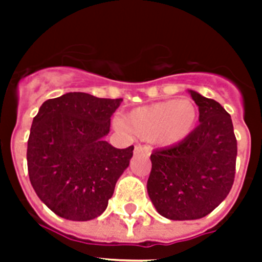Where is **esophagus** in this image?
<instances>
[{
	"label": "esophagus",
	"mask_w": 262,
	"mask_h": 262,
	"mask_svg": "<svg viewBox=\"0 0 262 262\" xmlns=\"http://www.w3.org/2000/svg\"><path fill=\"white\" fill-rule=\"evenodd\" d=\"M148 152H149V151H148V148L142 147V145H135V149H134V154H135V155H139V154L147 155Z\"/></svg>",
	"instance_id": "34e87169"
}]
</instances>
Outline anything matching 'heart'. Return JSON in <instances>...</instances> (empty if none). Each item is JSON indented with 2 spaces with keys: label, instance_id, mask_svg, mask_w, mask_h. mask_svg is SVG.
Instances as JSON below:
<instances>
[{
  "label": "heart",
  "instance_id": "obj_1",
  "mask_svg": "<svg viewBox=\"0 0 262 262\" xmlns=\"http://www.w3.org/2000/svg\"><path fill=\"white\" fill-rule=\"evenodd\" d=\"M200 117L195 103L189 98L169 99L134 108L118 127L159 147L180 144L193 133Z\"/></svg>",
  "mask_w": 262,
  "mask_h": 262
}]
</instances>
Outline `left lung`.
<instances>
[{
	"label": "left lung",
	"mask_w": 262,
	"mask_h": 262,
	"mask_svg": "<svg viewBox=\"0 0 262 262\" xmlns=\"http://www.w3.org/2000/svg\"><path fill=\"white\" fill-rule=\"evenodd\" d=\"M200 124L180 144L152 152L147 190L157 212L170 221L209 215L230 193L237 142L231 115L219 102L189 90Z\"/></svg>",
	"instance_id": "1"
}]
</instances>
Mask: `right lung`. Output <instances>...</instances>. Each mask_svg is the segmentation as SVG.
Wrapping results in <instances>:
<instances>
[{
	"instance_id": "right-lung-1",
	"label": "right lung",
	"mask_w": 262,
	"mask_h": 262,
	"mask_svg": "<svg viewBox=\"0 0 262 262\" xmlns=\"http://www.w3.org/2000/svg\"><path fill=\"white\" fill-rule=\"evenodd\" d=\"M122 98L73 92L47 99L32 120L27 169L36 195L68 221L86 222L107 207L134 145L118 149L105 140Z\"/></svg>"
}]
</instances>
